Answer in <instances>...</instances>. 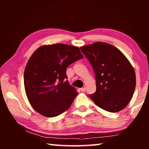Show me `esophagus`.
<instances>
[{
  "instance_id": "1",
  "label": "esophagus",
  "mask_w": 149,
  "mask_h": 149,
  "mask_svg": "<svg viewBox=\"0 0 149 149\" xmlns=\"http://www.w3.org/2000/svg\"><path fill=\"white\" fill-rule=\"evenodd\" d=\"M80 90H81V91H82V92H85V91H86V88H85V87H83V88H81V89H80Z\"/></svg>"
}]
</instances>
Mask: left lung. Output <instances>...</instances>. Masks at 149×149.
<instances>
[{"instance_id": "8db88e82", "label": "left lung", "mask_w": 149, "mask_h": 149, "mask_svg": "<svg viewBox=\"0 0 149 149\" xmlns=\"http://www.w3.org/2000/svg\"><path fill=\"white\" fill-rule=\"evenodd\" d=\"M94 70L97 91L90 98L96 105L110 112L125 108L132 100L136 85L135 72L120 50L107 42L81 47Z\"/></svg>"}]
</instances>
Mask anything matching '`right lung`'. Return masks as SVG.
Masks as SVG:
<instances>
[{"mask_svg":"<svg viewBox=\"0 0 149 149\" xmlns=\"http://www.w3.org/2000/svg\"><path fill=\"white\" fill-rule=\"evenodd\" d=\"M84 57L79 47L62 43L42 45L33 53L24 71V87L32 107L44 116H59L78 93L65 79L69 65Z\"/></svg>","mask_w":149,"mask_h":149,"instance_id":"obj_1","label":"right lung"}]
</instances>
